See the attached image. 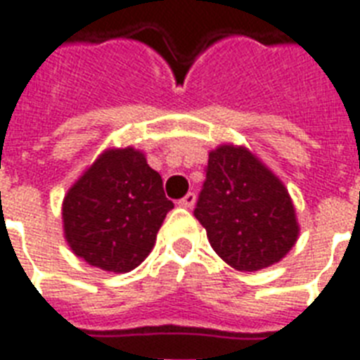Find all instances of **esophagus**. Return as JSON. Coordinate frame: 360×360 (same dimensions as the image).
<instances>
[{"mask_svg":"<svg viewBox=\"0 0 360 360\" xmlns=\"http://www.w3.org/2000/svg\"><path fill=\"white\" fill-rule=\"evenodd\" d=\"M177 203L183 205V207H192V205L196 203V194H194V192H188V194H185Z\"/></svg>","mask_w":360,"mask_h":360,"instance_id":"esophagus-1","label":"esophagus"}]
</instances>
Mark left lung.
I'll list each match as a JSON object with an SVG mask.
<instances>
[{
  "label": "left lung",
  "mask_w": 360,
  "mask_h": 360,
  "mask_svg": "<svg viewBox=\"0 0 360 360\" xmlns=\"http://www.w3.org/2000/svg\"><path fill=\"white\" fill-rule=\"evenodd\" d=\"M194 217L213 250L237 271L280 262L299 236L288 191L245 147L211 151Z\"/></svg>",
  "instance_id": "left-lung-1"
}]
</instances>
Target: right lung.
<instances>
[{
  "label": "right lung",
  "mask_w": 360,
  "mask_h": 360,
  "mask_svg": "<svg viewBox=\"0 0 360 360\" xmlns=\"http://www.w3.org/2000/svg\"><path fill=\"white\" fill-rule=\"evenodd\" d=\"M169 209L162 177L146 157L132 147L112 149L67 192L65 237L89 265L129 273L151 252Z\"/></svg>",
  "instance_id": "right-lung-1"
}]
</instances>
